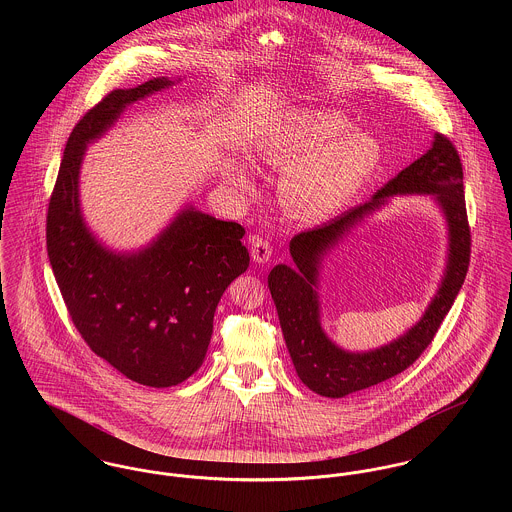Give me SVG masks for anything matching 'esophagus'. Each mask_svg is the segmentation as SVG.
Wrapping results in <instances>:
<instances>
[{
	"label": "esophagus",
	"mask_w": 512,
	"mask_h": 512,
	"mask_svg": "<svg viewBox=\"0 0 512 512\" xmlns=\"http://www.w3.org/2000/svg\"><path fill=\"white\" fill-rule=\"evenodd\" d=\"M252 260L258 264H266L272 258V244L266 238H254L252 248H250Z\"/></svg>",
	"instance_id": "obj_1"
}]
</instances>
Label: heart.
Instances as JSON below:
<instances>
[{
	"label": "heart",
	"instance_id": "heart-1",
	"mask_svg": "<svg viewBox=\"0 0 512 512\" xmlns=\"http://www.w3.org/2000/svg\"><path fill=\"white\" fill-rule=\"evenodd\" d=\"M329 108H299L258 147L264 161L286 169L280 197L286 209L305 220H323L343 211L372 179L382 149L365 130ZM228 181L246 193L250 179L240 165Z\"/></svg>",
	"mask_w": 512,
	"mask_h": 512
}]
</instances>
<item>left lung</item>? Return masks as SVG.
Masks as SVG:
<instances>
[{
	"instance_id": "8db88e82",
	"label": "left lung",
	"mask_w": 512,
	"mask_h": 512,
	"mask_svg": "<svg viewBox=\"0 0 512 512\" xmlns=\"http://www.w3.org/2000/svg\"><path fill=\"white\" fill-rule=\"evenodd\" d=\"M396 194H430L439 205L448 226L446 270L439 292L414 328L378 350L353 354L331 342L320 325L316 292L320 264L353 227ZM463 197V169L457 149L445 136L436 134L432 147L378 189L368 203L293 236V266H274L268 274V288L295 372L309 390L327 398H343L400 374L426 351L461 290L469 266L471 232Z\"/></svg>"
}]
</instances>
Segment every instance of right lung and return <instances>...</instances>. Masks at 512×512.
Here are the masks:
<instances>
[{
  "label": "right lung",
  "mask_w": 512,
  "mask_h": 512,
  "mask_svg": "<svg viewBox=\"0 0 512 512\" xmlns=\"http://www.w3.org/2000/svg\"><path fill=\"white\" fill-rule=\"evenodd\" d=\"M167 76L112 90L74 126L47 215V252L74 327L88 347L126 378L167 388L203 365L224 290L246 272L244 228L185 205L146 246L102 244L80 209V165L100 140Z\"/></svg>",
  "instance_id": "add662e5"
}]
</instances>
